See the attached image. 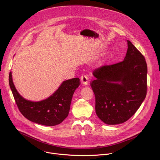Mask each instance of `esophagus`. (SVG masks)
Instances as JSON below:
<instances>
[{
	"mask_svg": "<svg viewBox=\"0 0 160 160\" xmlns=\"http://www.w3.org/2000/svg\"><path fill=\"white\" fill-rule=\"evenodd\" d=\"M81 82L82 83V84H83L84 85H87L88 83V78L87 77V75H82L81 77Z\"/></svg>",
	"mask_w": 160,
	"mask_h": 160,
	"instance_id": "34e87169",
	"label": "esophagus"
}]
</instances>
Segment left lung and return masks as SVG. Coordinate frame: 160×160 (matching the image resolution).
Wrapping results in <instances>:
<instances>
[{"label":"left lung","instance_id":"left-lung-1","mask_svg":"<svg viewBox=\"0 0 160 160\" xmlns=\"http://www.w3.org/2000/svg\"><path fill=\"white\" fill-rule=\"evenodd\" d=\"M124 60L94 70L90 83L96 112L107 125L125 122L138 111L147 93L148 67L143 55L129 40Z\"/></svg>","mask_w":160,"mask_h":160}]
</instances>
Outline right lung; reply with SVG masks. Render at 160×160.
<instances>
[{"mask_svg": "<svg viewBox=\"0 0 160 160\" xmlns=\"http://www.w3.org/2000/svg\"><path fill=\"white\" fill-rule=\"evenodd\" d=\"M80 82L78 78L65 80L51 96L35 102L22 97L14 85L11 72L9 77L10 88L22 115L33 123L45 126L59 125L68 117L73 95Z\"/></svg>", "mask_w": 160, "mask_h": 160, "instance_id": "1", "label": "right lung"}]
</instances>
